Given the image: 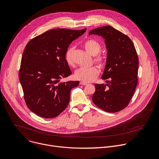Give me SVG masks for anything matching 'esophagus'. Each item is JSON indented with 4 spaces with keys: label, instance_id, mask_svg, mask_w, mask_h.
Wrapping results in <instances>:
<instances>
[{
    "label": "esophagus",
    "instance_id": "34e87169",
    "mask_svg": "<svg viewBox=\"0 0 159 159\" xmlns=\"http://www.w3.org/2000/svg\"><path fill=\"white\" fill-rule=\"evenodd\" d=\"M80 85H87V83L84 82H80Z\"/></svg>",
    "mask_w": 159,
    "mask_h": 159
}]
</instances>
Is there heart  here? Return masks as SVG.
Listing matches in <instances>:
<instances>
[{
  "label": "heart",
  "instance_id": "obj_1",
  "mask_svg": "<svg viewBox=\"0 0 159 159\" xmlns=\"http://www.w3.org/2000/svg\"><path fill=\"white\" fill-rule=\"evenodd\" d=\"M85 49L90 54L93 56V61L99 67L103 68L105 65V57L98 54L101 51L102 45L101 44L94 39H89L86 40L84 44ZM75 47L71 46L69 47L65 53V60L66 63L69 66H74V52ZM99 75V70L95 66H92L89 68H80L77 70L74 74V77L84 82H90L93 81L97 78Z\"/></svg>",
  "mask_w": 159,
  "mask_h": 159
}]
</instances>
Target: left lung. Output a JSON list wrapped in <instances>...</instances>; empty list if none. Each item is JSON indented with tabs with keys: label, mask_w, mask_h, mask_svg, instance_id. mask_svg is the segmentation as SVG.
Returning <instances> with one entry per match:
<instances>
[{
	"label": "left lung",
	"mask_w": 159,
	"mask_h": 159,
	"mask_svg": "<svg viewBox=\"0 0 159 159\" xmlns=\"http://www.w3.org/2000/svg\"><path fill=\"white\" fill-rule=\"evenodd\" d=\"M89 35L102 36L107 50L102 79L106 84H95L92 101L104 111L117 112L130 102L137 85L139 58L131 39L110 25L92 29Z\"/></svg>",
	"instance_id": "obj_1"
}]
</instances>
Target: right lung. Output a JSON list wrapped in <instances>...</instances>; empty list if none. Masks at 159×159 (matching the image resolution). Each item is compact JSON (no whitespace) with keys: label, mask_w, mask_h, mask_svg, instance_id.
<instances>
[{"label":"right lung","mask_w":159,"mask_h":159,"mask_svg":"<svg viewBox=\"0 0 159 159\" xmlns=\"http://www.w3.org/2000/svg\"><path fill=\"white\" fill-rule=\"evenodd\" d=\"M86 29H52L31 39L26 45L19 80L27 106L36 115L54 118L67 107L70 90L78 86L79 82L62 81L72 74L65 53L70 43Z\"/></svg>","instance_id":"obj_1"}]
</instances>
